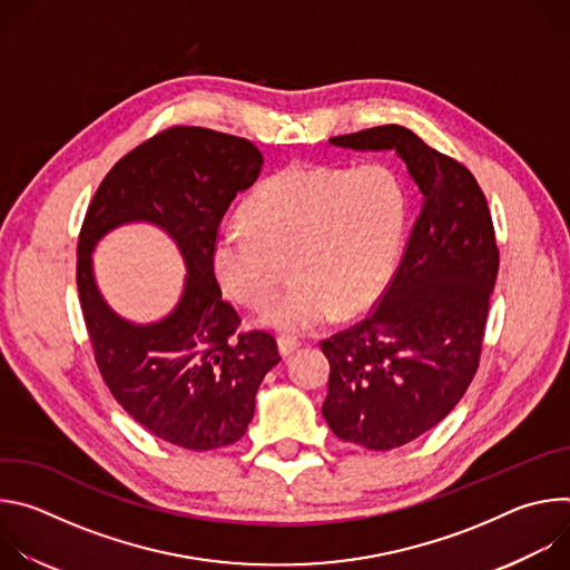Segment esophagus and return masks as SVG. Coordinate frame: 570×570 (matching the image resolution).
Instances as JSON below:
<instances>
[{"instance_id":"34e87169","label":"esophagus","mask_w":570,"mask_h":570,"mask_svg":"<svg viewBox=\"0 0 570 570\" xmlns=\"http://www.w3.org/2000/svg\"><path fill=\"white\" fill-rule=\"evenodd\" d=\"M277 350H279V354H282L284 358H288L293 352L299 350V341L288 338V336H282V338H277Z\"/></svg>"}]
</instances>
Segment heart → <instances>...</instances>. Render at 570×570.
<instances>
[{"label": "heart", "mask_w": 570, "mask_h": 570, "mask_svg": "<svg viewBox=\"0 0 570 570\" xmlns=\"http://www.w3.org/2000/svg\"><path fill=\"white\" fill-rule=\"evenodd\" d=\"M246 225H223L212 271L238 304L259 308L282 284L293 286L262 315L282 334H306L338 315H356L385 288L401 250L405 194L381 165L356 169L291 165L243 207Z\"/></svg>", "instance_id": "1"}]
</instances>
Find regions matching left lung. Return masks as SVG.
I'll return each instance as SVG.
<instances>
[{"label": "left lung", "mask_w": 570, "mask_h": 570, "mask_svg": "<svg viewBox=\"0 0 570 570\" xmlns=\"http://www.w3.org/2000/svg\"><path fill=\"white\" fill-rule=\"evenodd\" d=\"M330 144L394 150L422 194L403 259L379 306L322 341L330 392L322 415L345 442L387 451L438 426L480 361L499 248L484 194L466 167L390 124Z\"/></svg>", "instance_id": "1"}]
</instances>
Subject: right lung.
Masks as SVG:
<instances>
[{"label": "right lung", "instance_id": "1", "mask_svg": "<svg viewBox=\"0 0 570 570\" xmlns=\"http://www.w3.org/2000/svg\"><path fill=\"white\" fill-rule=\"evenodd\" d=\"M262 165V150L248 139L174 126L117 161L80 227L76 284L99 372L137 424L189 451L246 435L257 390L282 361L271 334L236 332L240 317L223 302L212 271L218 225L236 194L255 185ZM128 222L159 226L188 268L179 304L155 323L121 318L96 286L91 253Z\"/></svg>", "mask_w": 570, "mask_h": 570}]
</instances>
